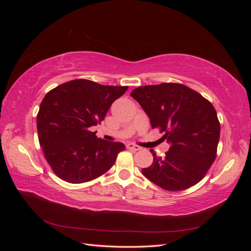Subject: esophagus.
Wrapping results in <instances>:
<instances>
[{"mask_svg": "<svg viewBox=\"0 0 251 251\" xmlns=\"http://www.w3.org/2000/svg\"><path fill=\"white\" fill-rule=\"evenodd\" d=\"M126 149L130 150V151H139L140 150V147L136 146V144H134V143H127L126 144Z\"/></svg>", "mask_w": 251, "mask_h": 251, "instance_id": "obj_1", "label": "esophagus"}]
</instances>
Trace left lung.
Segmentation results:
<instances>
[{
	"label": "left lung",
	"mask_w": 251,
	"mask_h": 251,
	"mask_svg": "<svg viewBox=\"0 0 251 251\" xmlns=\"http://www.w3.org/2000/svg\"><path fill=\"white\" fill-rule=\"evenodd\" d=\"M131 96L147 113L151 127H158L171 144L163 158L150 150L154 160L141 170L144 177L170 192L200 182L217 156L220 123L214 105L176 82L136 88Z\"/></svg>",
	"instance_id": "left-lung-1"
}]
</instances>
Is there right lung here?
I'll return each instance as SVG.
<instances>
[{
    "label": "right lung",
    "instance_id": "1",
    "mask_svg": "<svg viewBox=\"0 0 251 251\" xmlns=\"http://www.w3.org/2000/svg\"><path fill=\"white\" fill-rule=\"evenodd\" d=\"M126 90L74 79L44 97L36 116L37 133L44 156L57 177L83 183L112 168L125 144L97 138L91 127L101 123L111 104Z\"/></svg>",
    "mask_w": 251,
    "mask_h": 251
}]
</instances>
